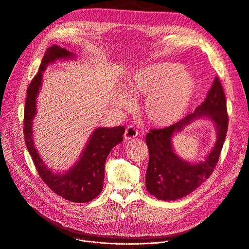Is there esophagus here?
Masks as SVG:
<instances>
[{
    "mask_svg": "<svg viewBox=\"0 0 249 249\" xmlns=\"http://www.w3.org/2000/svg\"><path fill=\"white\" fill-rule=\"evenodd\" d=\"M138 135V132L137 130L133 127V126H128L125 130V133H124V138L126 140H131V139H134L136 138Z\"/></svg>",
    "mask_w": 249,
    "mask_h": 249,
    "instance_id": "34e87169",
    "label": "esophagus"
}]
</instances>
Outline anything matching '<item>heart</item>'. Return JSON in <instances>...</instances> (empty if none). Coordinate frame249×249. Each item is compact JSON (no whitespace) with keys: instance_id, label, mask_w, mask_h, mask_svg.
Wrapping results in <instances>:
<instances>
[{"instance_id":"1","label":"heart","mask_w":249,"mask_h":249,"mask_svg":"<svg viewBox=\"0 0 249 249\" xmlns=\"http://www.w3.org/2000/svg\"><path fill=\"white\" fill-rule=\"evenodd\" d=\"M124 88L132 98L146 97L143 106L145 118L152 125L166 127L179 121L187 111L196 91V83L183 65L162 62L135 71ZM116 105L128 107L130 102L121 93Z\"/></svg>"}]
</instances>
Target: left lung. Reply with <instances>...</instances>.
I'll use <instances>...</instances> for the list:
<instances>
[{
  "mask_svg": "<svg viewBox=\"0 0 249 249\" xmlns=\"http://www.w3.org/2000/svg\"><path fill=\"white\" fill-rule=\"evenodd\" d=\"M199 118H208L215 125L217 141L204 161L191 163L182 160L172 145L173 137ZM226 98L218 77H215L204 102L194 113L163 129H151L146 134L149 160L145 187L150 195L161 200H176L190 195L205 182L219 160L228 130Z\"/></svg>",
  "mask_w": 249,
  "mask_h": 249,
  "instance_id": "left-lung-1",
  "label": "left lung"
}]
</instances>
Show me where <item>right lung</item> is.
<instances>
[{"mask_svg":"<svg viewBox=\"0 0 249 249\" xmlns=\"http://www.w3.org/2000/svg\"><path fill=\"white\" fill-rule=\"evenodd\" d=\"M75 54L66 49L53 45L48 48L39 71L27 89L24 108V139L35 167L45 184L57 196L77 203H85L96 198L103 190L105 164L110 150L123 142L125 128H97L91 135L79 160L64 173H54L47 167L35 147L33 140V119L37 113L36 100L42 85L43 71L50 63L58 59L74 58Z\"/></svg>","mask_w":249,"mask_h":249,"instance_id":"obj_1","label":"right lung"}]
</instances>
